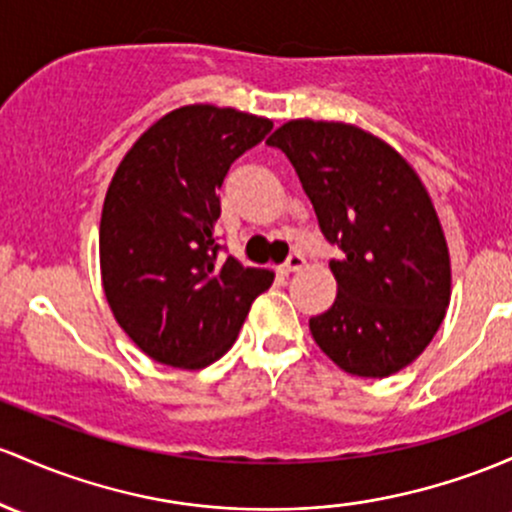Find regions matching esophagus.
I'll list each match as a JSON object with an SVG mask.
<instances>
[{
    "instance_id": "34e87169",
    "label": "esophagus",
    "mask_w": 512,
    "mask_h": 512,
    "mask_svg": "<svg viewBox=\"0 0 512 512\" xmlns=\"http://www.w3.org/2000/svg\"><path fill=\"white\" fill-rule=\"evenodd\" d=\"M303 265H306V260H303V255H299V252H294V255H291L289 260H286L284 265L279 267V272H282V274L299 272V269H303Z\"/></svg>"
}]
</instances>
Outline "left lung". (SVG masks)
<instances>
[{
  "instance_id": "1",
  "label": "left lung",
  "mask_w": 512,
  "mask_h": 512,
  "mask_svg": "<svg viewBox=\"0 0 512 512\" xmlns=\"http://www.w3.org/2000/svg\"><path fill=\"white\" fill-rule=\"evenodd\" d=\"M289 157L328 243L338 296L308 320L342 372L384 379L423 355L445 320L452 262L440 216L396 148L342 121L294 119L267 138Z\"/></svg>"
}]
</instances>
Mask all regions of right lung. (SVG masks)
I'll use <instances>...</instances> for the list:
<instances>
[{
    "label": "right lung",
    "mask_w": 512,
    "mask_h": 512,
    "mask_svg": "<svg viewBox=\"0 0 512 512\" xmlns=\"http://www.w3.org/2000/svg\"><path fill=\"white\" fill-rule=\"evenodd\" d=\"M272 131L265 116L189 104L131 145L106 189L99 223L101 286L111 313L155 362L204 369L233 347L269 269L218 262V189Z\"/></svg>",
    "instance_id": "right-lung-1"
}]
</instances>
